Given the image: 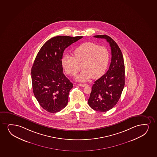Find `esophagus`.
<instances>
[{
  "label": "esophagus",
  "mask_w": 157,
  "mask_h": 157,
  "mask_svg": "<svg viewBox=\"0 0 157 157\" xmlns=\"http://www.w3.org/2000/svg\"><path fill=\"white\" fill-rule=\"evenodd\" d=\"M78 86H82V87H84L86 86H88L86 84H78Z\"/></svg>",
  "instance_id": "obj_1"
}]
</instances>
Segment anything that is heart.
<instances>
[{
    "instance_id": "heart-1",
    "label": "heart",
    "mask_w": 157,
    "mask_h": 157,
    "mask_svg": "<svg viewBox=\"0 0 157 157\" xmlns=\"http://www.w3.org/2000/svg\"><path fill=\"white\" fill-rule=\"evenodd\" d=\"M109 61L108 50L104 47L92 42H86L76 48L73 56L65 55L62 59V66L66 73L75 75L81 69L83 71L76 79L84 82L92 78H99L105 73Z\"/></svg>"
}]
</instances>
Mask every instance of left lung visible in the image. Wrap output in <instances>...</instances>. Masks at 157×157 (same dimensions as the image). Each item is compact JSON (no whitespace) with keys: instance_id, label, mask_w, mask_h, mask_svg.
<instances>
[{"instance_id":"1","label":"left lung","mask_w":157,"mask_h":157,"mask_svg":"<svg viewBox=\"0 0 157 157\" xmlns=\"http://www.w3.org/2000/svg\"><path fill=\"white\" fill-rule=\"evenodd\" d=\"M94 37L105 39L111 47V60L105 74L94 82L88 104L92 109L106 112L116 105L125 86V65L121 50L116 42L107 35Z\"/></svg>"}]
</instances>
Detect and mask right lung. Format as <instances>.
I'll return each mask as SVG.
<instances>
[{"label": "right lung", "instance_id": "obj_1", "mask_svg": "<svg viewBox=\"0 0 157 157\" xmlns=\"http://www.w3.org/2000/svg\"><path fill=\"white\" fill-rule=\"evenodd\" d=\"M83 38L57 36L42 46L31 69L34 96L43 109L56 113L67 105L73 83L63 73L62 59L68 46Z\"/></svg>", "mask_w": 157, "mask_h": 157}]
</instances>
